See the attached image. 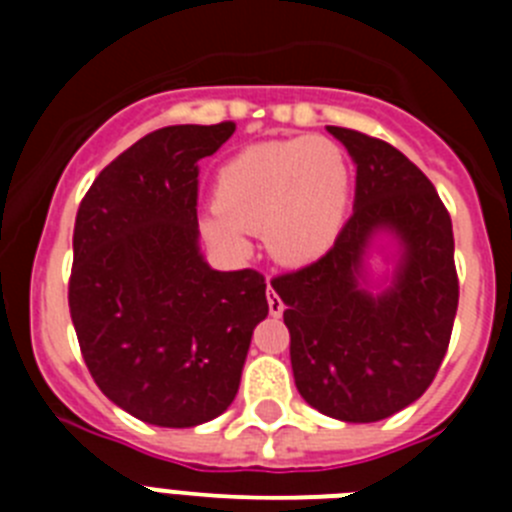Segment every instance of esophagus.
<instances>
[{
  "instance_id": "1",
  "label": "esophagus",
  "mask_w": 512,
  "mask_h": 512,
  "mask_svg": "<svg viewBox=\"0 0 512 512\" xmlns=\"http://www.w3.org/2000/svg\"><path fill=\"white\" fill-rule=\"evenodd\" d=\"M266 302H269V312H271V315H274V318H279V315H282V312H284V302H282V297H279L277 292L271 289V284H269V287H266Z\"/></svg>"
}]
</instances>
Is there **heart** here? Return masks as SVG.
<instances>
[{
    "instance_id": "b5f03b06",
    "label": "heart",
    "mask_w": 512,
    "mask_h": 512,
    "mask_svg": "<svg viewBox=\"0 0 512 512\" xmlns=\"http://www.w3.org/2000/svg\"><path fill=\"white\" fill-rule=\"evenodd\" d=\"M348 161L323 135L264 140L228 158L215 174L205 233L230 248L246 230L264 233L271 256L287 264L318 259L336 238L348 205Z\"/></svg>"
}]
</instances>
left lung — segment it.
Here are the masks:
<instances>
[{"mask_svg":"<svg viewBox=\"0 0 512 512\" xmlns=\"http://www.w3.org/2000/svg\"><path fill=\"white\" fill-rule=\"evenodd\" d=\"M330 133L356 164L354 212L325 256L271 279L287 305L289 359L307 405L346 423H374L418 400L451 341L459 277L454 230L431 179L395 146L359 130ZM379 229L409 246L393 287H358L360 256Z\"/></svg>","mask_w":512,"mask_h":512,"instance_id":"8db88e82","label":"left lung"}]
</instances>
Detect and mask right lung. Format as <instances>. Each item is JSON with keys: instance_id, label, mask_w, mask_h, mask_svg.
Segmentation results:
<instances>
[{"instance_id": "1", "label": "right lung", "mask_w": 512, "mask_h": 512, "mask_svg": "<svg viewBox=\"0 0 512 512\" xmlns=\"http://www.w3.org/2000/svg\"><path fill=\"white\" fill-rule=\"evenodd\" d=\"M235 122L169 125L104 166L74 225L69 310L99 390L143 423L192 428L228 410L253 328L256 269L215 271L197 246V161Z\"/></svg>"}]
</instances>
